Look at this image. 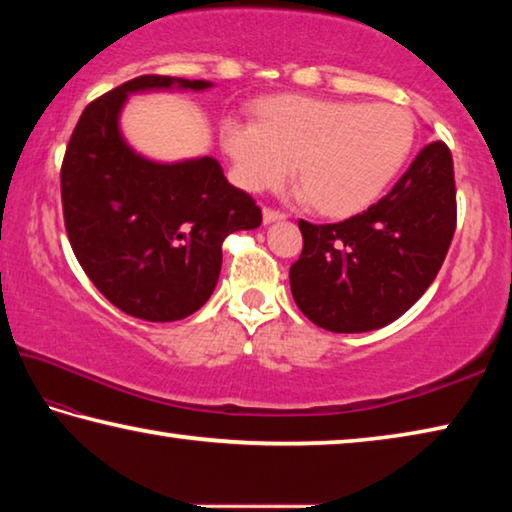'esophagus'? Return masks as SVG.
I'll use <instances>...</instances> for the list:
<instances>
[{
    "instance_id": "obj_1",
    "label": "esophagus",
    "mask_w": 512,
    "mask_h": 512,
    "mask_svg": "<svg viewBox=\"0 0 512 512\" xmlns=\"http://www.w3.org/2000/svg\"><path fill=\"white\" fill-rule=\"evenodd\" d=\"M287 219V214L280 210H271V207H264V223H275Z\"/></svg>"
}]
</instances>
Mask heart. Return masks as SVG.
<instances>
[{
  "instance_id": "obj_1",
  "label": "heart",
  "mask_w": 512,
  "mask_h": 512,
  "mask_svg": "<svg viewBox=\"0 0 512 512\" xmlns=\"http://www.w3.org/2000/svg\"><path fill=\"white\" fill-rule=\"evenodd\" d=\"M413 117L391 103L280 97L259 121L228 117L221 142L237 183L275 189L293 171L305 178L296 196L332 216L366 210L400 173L413 149Z\"/></svg>"
}]
</instances>
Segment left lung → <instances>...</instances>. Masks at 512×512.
Masks as SVG:
<instances>
[{"label":"left lung","mask_w":512,"mask_h":512,"mask_svg":"<svg viewBox=\"0 0 512 512\" xmlns=\"http://www.w3.org/2000/svg\"><path fill=\"white\" fill-rule=\"evenodd\" d=\"M291 293L311 323L339 334L400 318L436 280L456 230L454 160L445 142L415 155L395 187L341 223L298 221Z\"/></svg>","instance_id":"8db88e82"}]
</instances>
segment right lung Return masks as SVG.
<instances>
[{
    "instance_id": "obj_1",
    "label": "right lung",
    "mask_w": 512,
    "mask_h": 512,
    "mask_svg": "<svg viewBox=\"0 0 512 512\" xmlns=\"http://www.w3.org/2000/svg\"><path fill=\"white\" fill-rule=\"evenodd\" d=\"M207 90L210 81L146 74L94 99L69 137L60 196L69 244L85 275L128 316L169 323L210 300L230 232L262 223L253 196L210 155L162 164L119 131L128 94Z\"/></svg>"
}]
</instances>
